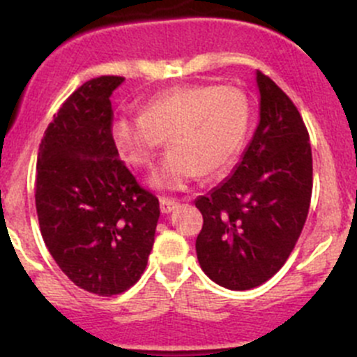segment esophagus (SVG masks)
<instances>
[{
  "mask_svg": "<svg viewBox=\"0 0 357 357\" xmlns=\"http://www.w3.org/2000/svg\"><path fill=\"white\" fill-rule=\"evenodd\" d=\"M179 207L178 202H174L172 199H160V212L162 214H169V212L176 211Z\"/></svg>",
  "mask_w": 357,
  "mask_h": 357,
  "instance_id": "esophagus-1",
  "label": "esophagus"
}]
</instances>
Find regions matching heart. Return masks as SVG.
Listing matches in <instances>:
<instances>
[{"instance_id":"obj_1","label":"heart","mask_w":357,"mask_h":357,"mask_svg":"<svg viewBox=\"0 0 357 357\" xmlns=\"http://www.w3.org/2000/svg\"><path fill=\"white\" fill-rule=\"evenodd\" d=\"M250 124V102L235 86H185L153 95L142 115L112 122V139L122 158L150 167L162 143L171 146L150 174L158 192L181 190L199 176L219 174L240 155Z\"/></svg>"}]
</instances>
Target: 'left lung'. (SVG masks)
<instances>
[{
  "label": "left lung",
  "mask_w": 357,
  "mask_h": 357,
  "mask_svg": "<svg viewBox=\"0 0 357 357\" xmlns=\"http://www.w3.org/2000/svg\"><path fill=\"white\" fill-rule=\"evenodd\" d=\"M259 124L231 176L195 200L200 268L229 290H250L294 250L312 193V153L294 102L257 70Z\"/></svg>",
  "instance_id": "8db88e82"
}]
</instances>
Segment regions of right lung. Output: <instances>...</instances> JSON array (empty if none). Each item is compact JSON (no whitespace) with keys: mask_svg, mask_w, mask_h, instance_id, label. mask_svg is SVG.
I'll use <instances>...</instances> for the list:
<instances>
[{"mask_svg":"<svg viewBox=\"0 0 357 357\" xmlns=\"http://www.w3.org/2000/svg\"><path fill=\"white\" fill-rule=\"evenodd\" d=\"M124 77L84 82L53 115L36 165L43 240L79 289L117 295L149 262L160 208L138 185L112 139L110 96Z\"/></svg>","mask_w":357,"mask_h":357,"instance_id":"add662e5","label":"right lung"}]
</instances>
